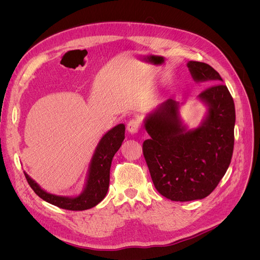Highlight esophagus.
I'll list each match as a JSON object with an SVG mask.
<instances>
[{"label": "esophagus", "mask_w": 260, "mask_h": 260, "mask_svg": "<svg viewBox=\"0 0 260 260\" xmlns=\"http://www.w3.org/2000/svg\"><path fill=\"white\" fill-rule=\"evenodd\" d=\"M140 125H139V121L137 119H132L127 123V131L131 134H137L139 132Z\"/></svg>", "instance_id": "1"}]
</instances>
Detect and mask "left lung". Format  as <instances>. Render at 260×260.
Returning a JSON list of instances; mask_svg holds the SVG:
<instances>
[{"mask_svg":"<svg viewBox=\"0 0 260 260\" xmlns=\"http://www.w3.org/2000/svg\"><path fill=\"white\" fill-rule=\"evenodd\" d=\"M193 80L209 86L198 99L207 114L196 128L181 119L183 103L168 99L144 119L151 138L143 142V155L158 192L172 201L209 196L224 176L233 155L235 105L223 80L209 64H186Z\"/></svg>","mask_w":260,"mask_h":260,"instance_id":"1","label":"left lung"}]
</instances>
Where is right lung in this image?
<instances>
[{
  "label": "right lung",
  "instance_id": "add662e5",
  "mask_svg": "<svg viewBox=\"0 0 260 260\" xmlns=\"http://www.w3.org/2000/svg\"><path fill=\"white\" fill-rule=\"evenodd\" d=\"M124 134L125 125L121 123L103 135L90 160L84 188L78 196L50 194L24 172L26 179L40 198L53 206L70 211L91 209L101 202L107 193L112 160L124 140Z\"/></svg>",
  "mask_w": 260,
  "mask_h": 260
}]
</instances>
